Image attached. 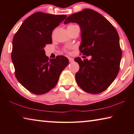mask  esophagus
<instances>
[{
    "instance_id": "34e87169",
    "label": "esophagus",
    "mask_w": 134,
    "mask_h": 134,
    "mask_svg": "<svg viewBox=\"0 0 134 134\" xmlns=\"http://www.w3.org/2000/svg\"><path fill=\"white\" fill-rule=\"evenodd\" d=\"M69 62H70V63H71V62H74V58H73L69 57Z\"/></svg>"
}]
</instances>
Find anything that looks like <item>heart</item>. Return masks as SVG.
<instances>
[{
	"label": "heart",
	"mask_w": 134,
	"mask_h": 134,
	"mask_svg": "<svg viewBox=\"0 0 134 134\" xmlns=\"http://www.w3.org/2000/svg\"><path fill=\"white\" fill-rule=\"evenodd\" d=\"M74 25H71V24H70V25H69L67 26V29H70V28H71V27H72V26H74Z\"/></svg>",
	"instance_id": "obj_1"
}]
</instances>
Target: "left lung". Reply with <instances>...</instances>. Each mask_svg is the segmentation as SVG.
<instances>
[{
  "mask_svg": "<svg viewBox=\"0 0 134 134\" xmlns=\"http://www.w3.org/2000/svg\"><path fill=\"white\" fill-rule=\"evenodd\" d=\"M70 22L80 26V53L92 56L90 60L74 59L80 66L76 74V82L89 93H102L109 87L119 71L122 50L118 33L105 17L90 9L69 16L64 24Z\"/></svg>",
  "mask_w": 134,
  "mask_h": 134,
  "instance_id": "left-lung-1",
  "label": "left lung"
}]
</instances>
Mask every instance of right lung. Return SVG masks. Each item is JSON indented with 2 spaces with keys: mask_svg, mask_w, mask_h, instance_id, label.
<instances>
[{
  "mask_svg": "<svg viewBox=\"0 0 134 134\" xmlns=\"http://www.w3.org/2000/svg\"><path fill=\"white\" fill-rule=\"evenodd\" d=\"M66 17L35 12L25 20L13 38L11 58L16 78L34 94H45L53 89L69 64V59L63 55L49 60L44 49L51 44L53 30Z\"/></svg>",
  "mask_w": 134,
  "mask_h": 134,
  "instance_id": "1",
  "label": "right lung"
}]
</instances>
